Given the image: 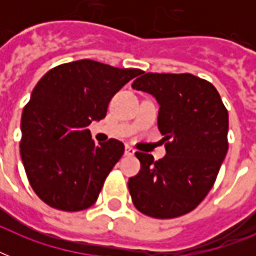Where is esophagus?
<instances>
[{"mask_svg": "<svg viewBox=\"0 0 256 256\" xmlns=\"http://www.w3.org/2000/svg\"><path fill=\"white\" fill-rule=\"evenodd\" d=\"M134 152H136V150H134L132 146H128V144H126V146H124V156H134Z\"/></svg>", "mask_w": 256, "mask_h": 256, "instance_id": "esophagus-1", "label": "esophagus"}]
</instances>
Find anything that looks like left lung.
<instances>
[{
    "mask_svg": "<svg viewBox=\"0 0 256 256\" xmlns=\"http://www.w3.org/2000/svg\"><path fill=\"white\" fill-rule=\"evenodd\" d=\"M132 88L156 96L164 160L136 152L140 170L128 179L136 210L158 219L190 212L214 186L228 150V112L218 90L192 74L142 73Z\"/></svg>",
    "mask_w": 256,
    "mask_h": 256,
    "instance_id": "8db88e82",
    "label": "left lung"
}]
</instances>
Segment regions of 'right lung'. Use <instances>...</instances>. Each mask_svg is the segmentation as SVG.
I'll list each match as a JSON object with an SVG mask.
<instances>
[{
	"label": "right lung",
	"mask_w": 256,
	"mask_h": 256,
	"mask_svg": "<svg viewBox=\"0 0 256 256\" xmlns=\"http://www.w3.org/2000/svg\"><path fill=\"white\" fill-rule=\"evenodd\" d=\"M140 69H120L92 60L62 64L38 81L21 118V160L34 192L53 208L86 210L124 146L94 144L92 120L106 116L108 102Z\"/></svg>",
	"instance_id": "1"
}]
</instances>
